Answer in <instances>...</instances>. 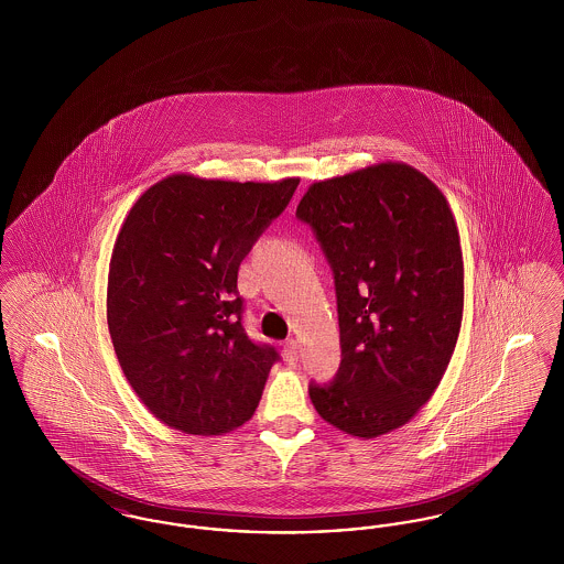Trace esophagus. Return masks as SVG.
I'll list each match as a JSON object with an SVG mask.
<instances>
[{
    "mask_svg": "<svg viewBox=\"0 0 564 564\" xmlns=\"http://www.w3.org/2000/svg\"><path fill=\"white\" fill-rule=\"evenodd\" d=\"M283 355H285V361H290V364H295V361H297V357H300V347H297V343H295L294 338L285 340V345H283Z\"/></svg>",
    "mask_w": 564,
    "mask_h": 564,
    "instance_id": "esophagus-1",
    "label": "esophagus"
}]
</instances>
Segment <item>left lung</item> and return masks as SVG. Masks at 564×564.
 I'll return each instance as SVG.
<instances>
[{
	"label": "left lung",
	"instance_id": "8db88e82",
	"mask_svg": "<svg viewBox=\"0 0 564 564\" xmlns=\"http://www.w3.org/2000/svg\"><path fill=\"white\" fill-rule=\"evenodd\" d=\"M295 217L334 272L340 368L308 384L315 410L357 437L405 425L446 372L463 319V253L437 186L403 162L317 182Z\"/></svg>",
	"mask_w": 564,
	"mask_h": 564
}]
</instances>
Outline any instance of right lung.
Returning <instances> with one entry per match:
<instances>
[{"label": "right lung", "instance_id": "obj_1", "mask_svg": "<svg viewBox=\"0 0 564 564\" xmlns=\"http://www.w3.org/2000/svg\"><path fill=\"white\" fill-rule=\"evenodd\" d=\"M300 180L171 175L145 189L111 251L108 325L137 398L192 435L241 427L279 352L242 327L239 267Z\"/></svg>", "mask_w": 564, "mask_h": 564}]
</instances>
